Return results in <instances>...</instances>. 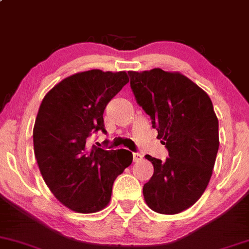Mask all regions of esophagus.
Wrapping results in <instances>:
<instances>
[{"label":"esophagus","instance_id":"34e87169","mask_svg":"<svg viewBox=\"0 0 249 249\" xmlns=\"http://www.w3.org/2000/svg\"><path fill=\"white\" fill-rule=\"evenodd\" d=\"M142 159V154L139 152H133V161L134 162H138L141 161Z\"/></svg>","mask_w":249,"mask_h":249}]
</instances>
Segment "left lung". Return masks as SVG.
<instances>
[{
  "label": "left lung",
  "instance_id": "1",
  "mask_svg": "<svg viewBox=\"0 0 249 249\" xmlns=\"http://www.w3.org/2000/svg\"><path fill=\"white\" fill-rule=\"evenodd\" d=\"M139 107L150 116L157 138L168 151L161 161L146 154L154 172L142 187L151 210L177 214L206 190L219 150V122L211 98L179 72L128 71Z\"/></svg>",
  "mask_w": 249,
  "mask_h": 249
}]
</instances>
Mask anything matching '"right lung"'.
<instances>
[{"label": "right lung", "instance_id": "add662e5", "mask_svg": "<svg viewBox=\"0 0 249 249\" xmlns=\"http://www.w3.org/2000/svg\"><path fill=\"white\" fill-rule=\"evenodd\" d=\"M127 82L125 71H84L59 82L41 103L33 132L37 164L53 196L75 212L103 210L132 162L130 151L89 144L92 133L107 134L103 113Z\"/></svg>", "mask_w": 249, "mask_h": 249}]
</instances>
